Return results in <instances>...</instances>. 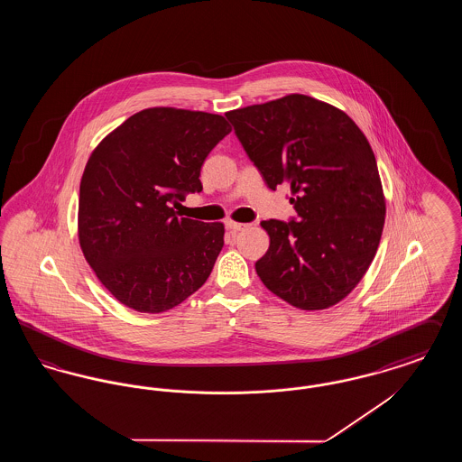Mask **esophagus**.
<instances>
[{
    "instance_id": "esophagus-1",
    "label": "esophagus",
    "mask_w": 462,
    "mask_h": 462,
    "mask_svg": "<svg viewBox=\"0 0 462 462\" xmlns=\"http://www.w3.org/2000/svg\"><path fill=\"white\" fill-rule=\"evenodd\" d=\"M225 226L230 230V232H234V234H237V232H241L244 230L247 225L245 223H239V221L234 220H226L225 221Z\"/></svg>"
}]
</instances>
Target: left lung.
I'll return each instance as SVG.
<instances>
[{
  "label": "left lung",
  "instance_id": "8db88e82",
  "mask_svg": "<svg viewBox=\"0 0 462 462\" xmlns=\"http://www.w3.org/2000/svg\"><path fill=\"white\" fill-rule=\"evenodd\" d=\"M266 185L291 187L298 218L262 221L270 247L256 262L266 289L301 310L345 300L373 263L386 200L373 149L343 110L307 95L230 110Z\"/></svg>",
  "mask_w": 462,
  "mask_h": 462
}]
</instances>
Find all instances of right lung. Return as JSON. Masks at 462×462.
<instances>
[{
    "instance_id": "1",
    "label": "right lung",
    "mask_w": 462,
    "mask_h": 462,
    "mask_svg": "<svg viewBox=\"0 0 462 462\" xmlns=\"http://www.w3.org/2000/svg\"><path fill=\"white\" fill-rule=\"evenodd\" d=\"M230 132L218 114L151 107L133 114L89 155L79 185V245L125 307L168 311L208 281L225 226L181 218L175 208L185 194L202 190V162Z\"/></svg>"
}]
</instances>
